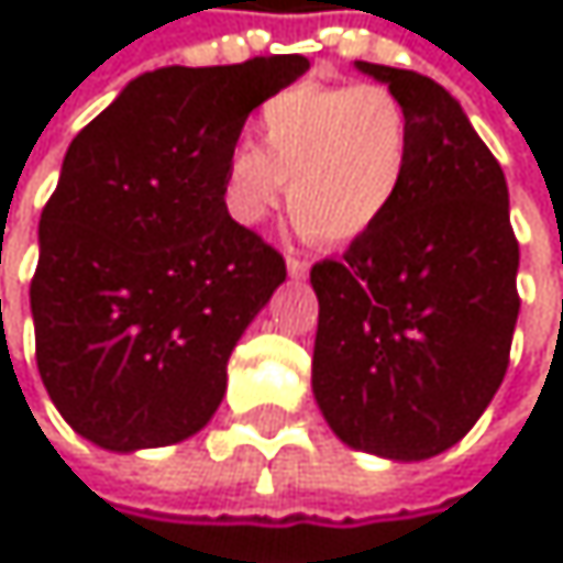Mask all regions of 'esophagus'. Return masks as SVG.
<instances>
[{
	"instance_id": "1",
	"label": "esophagus",
	"mask_w": 563,
	"mask_h": 563,
	"mask_svg": "<svg viewBox=\"0 0 563 563\" xmlns=\"http://www.w3.org/2000/svg\"><path fill=\"white\" fill-rule=\"evenodd\" d=\"M286 274H289L292 280H302V277L309 274V261H306V257H286Z\"/></svg>"
}]
</instances>
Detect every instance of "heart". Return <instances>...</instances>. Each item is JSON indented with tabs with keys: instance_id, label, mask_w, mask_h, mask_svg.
Instances as JSON below:
<instances>
[{
	"instance_id": "1",
	"label": "heart",
	"mask_w": 563,
	"mask_h": 563,
	"mask_svg": "<svg viewBox=\"0 0 563 563\" xmlns=\"http://www.w3.org/2000/svg\"><path fill=\"white\" fill-rule=\"evenodd\" d=\"M254 146L224 169V211L264 224L289 185V214L319 244L339 247L375 231L410 169V120L378 84H296L264 100Z\"/></svg>"
}]
</instances>
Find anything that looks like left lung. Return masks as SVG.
Segmentation results:
<instances>
[{"label":"left lung","instance_id":"left-lung-1","mask_svg":"<svg viewBox=\"0 0 563 563\" xmlns=\"http://www.w3.org/2000/svg\"><path fill=\"white\" fill-rule=\"evenodd\" d=\"M355 67L404 103L410 169L391 214L309 274L312 391L342 443L410 463L460 443L506 378L518 241L503 166L463 107L417 70Z\"/></svg>","mask_w":563,"mask_h":563}]
</instances>
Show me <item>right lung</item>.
Here are the masks:
<instances>
[{"label":"right lung","instance_id":"add662e5","mask_svg":"<svg viewBox=\"0 0 563 563\" xmlns=\"http://www.w3.org/2000/svg\"><path fill=\"white\" fill-rule=\"evenodd\" d=\"M302 55L159 67L67 146L38 224L35 358L60 417L117 453L198 433L228 358L286 280L261 234L224 211V169L254 107Z\"/></svg>","mask_w":563,"mask_h":563}]
</instances>
